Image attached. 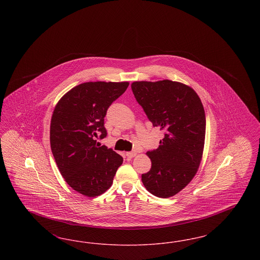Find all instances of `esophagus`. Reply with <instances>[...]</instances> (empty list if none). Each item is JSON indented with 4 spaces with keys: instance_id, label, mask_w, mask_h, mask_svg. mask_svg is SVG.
<instances>
[{
    "instance_id": "34e87169",
    "label": "esophagus",
    "mask_w": 260,
    "mask_h": 260,
    "mask_svg": "<svg viewBox=\"0 0 260 260\" xmlns=\"http://www.w3.org/2000/svg\"><path fill=\"white\" fill-rule=\"evenodd\" d=\"M136 155V151H131V152H126V154H125V156H126L128 159H132V158H134Z\"/></svg>"
}]
</instances>
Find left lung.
Listing matches in <instances>:
<instances>
[{
    "label": "left lung",
    "instance_id": "8db88e82",
    "mask_svg": "<svg viewBox=\"0 0 260 260\" xmlns=\"http://www.w3.org/2000/svg\"><path fill=\"white\" fill-rule=\"evenodd\" d=\"M132 89L153 126L164 132L159 148L146 153L152 166L141 180L154 196L172 197L198 171L206 135L203 104L193 88L170 80L135 82Z\"/></svg>",
    "mask_w": 260,
    "mask_h": 260
}]
</instances>
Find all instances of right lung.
<instances>
[{"label": "right lung", "instance_id": "1", "mask_svg": "<svg viewBox=\"0 0 260 260\" xmlns=\"http://www.w3.org/2000/svg\"><path fill=\"white\" fill-rule=\"evenodd\" d=\"M128 87L127 82H88L73 87L56 104L50 122V148L65 181L75 191L96 197L111 187L123 158L100 146L107 136L104 117Z\"/></svg>", "mask_w": 260, "mask_h": 260}]
</instances>
